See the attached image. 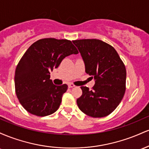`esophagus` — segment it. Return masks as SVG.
Segmentation results:
<instances>
[{
    "mask_svg": "<svg viewBox=\"0 0 149 149\" xmlns=\"http://www.w3.org/2000/svg\"><path fill=\"white\" fill-rule=\"evenodd\" d=\"M68 85H69V88H73V87H75V85H73V83H69V84Z\"/></svg>",
    "mask_w": 149,
    "mask_h": 149,
    "instance_id": "1",
    "label": "esophagus"
}]
</instances>
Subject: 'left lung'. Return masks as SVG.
Returning a JSON list of instances; mask_svg holds the SVG:
<instances>
[{"label":"left lung","mask_w":149,"mask_h":149,"mask_svg":"<svg viewBox=\"0 0 149 149\" xmlns=\"http://www.w3.org/2000/svg\"><path fill=\"white\" fill-rule=\"evenodd\" d=\"M84 61L85 72L95 79L92 90L81 86L77 104L82 112L93 118L105 117L120 103L125 92L126 69L111 45L98 39L73 40Z\"/></svg>","instance_id":"8db88e82"}]
</instances>
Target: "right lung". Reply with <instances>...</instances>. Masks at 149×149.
<instances>
[{
	"label": "right lung",
	"instance_id": "add662e5",
	"mask_svg": "<svg viewBox=\"0 0 149 149\" xmlns=\"http://www.w3.org/2000/svg\"><path fill=\"white\" fill-rule=\"evenodd\" d=\"M78 52L71 40L43 38L29 47L17 66L15 92L20 104L30 113L46 116L59 109L67 85H55L50 72L67 56Z\"/></svg>",
	"mask_w": 149,
	"mask_h": 149
}]
</instances>
